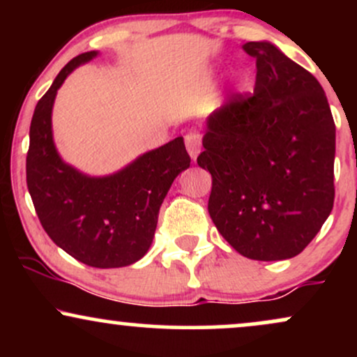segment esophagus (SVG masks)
<instances>
[{"label": "esophagus", "mask_w": 357, "mask_h": 357, "mask_svg": "<svg viewBox=\"0 0 357 357\" xmlns=\"http://www.w3.org/2000/svg\"><path fill=\"white\" fill-rule=\"evenodd\" d=\"M184 142H186V149H188V154L191 155L192 161H196V158H198V154L202 153V134L198 132H190L186 134V137H184Z\"/></svg>", "instance_id": "esophagus-1"}]
</instances>
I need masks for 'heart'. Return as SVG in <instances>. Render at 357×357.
Instances as JSON below:
<instances>
[{"label":"heart","instance_id":"b5f03b06","mask_svg":"<svg viewBox=\"0 0 357 357\" xmlns=\"http://www.w3.org/2000/svg\"><path fill=\"white\" fill-rule=\"evenodd\" d=\"M235 85H236V87H241V85H243V80H241V77H236Z\"/></svg>","mask_w":357,"mask_h":357}]
</instances>
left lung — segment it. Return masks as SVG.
Returning a JSON list of instances; mask_svg holds the SVG:
<instances>
[{
    "mask_svg": "<svg viewBox=\"0 0 357 357\" xmlns=\"http://www.w3.org/2000/svg\"><path fill=\"white\" fill-rule=\"evenodd\" d=\"M255 90L206 119L198 165L213 188L208 211L240 255H298L334 204L335 126L317 79L270 42L243 47Z\"/></svg>",
    "mask_w": 357,
    "mask_h": 357,
    "instance_id": "left-lung-1",
    "label": "left lung"
}]
</instances>
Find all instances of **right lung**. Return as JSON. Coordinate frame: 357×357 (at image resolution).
<instances>
[{"label": "right lung", "mask_w": 357, "mask_h": 357, "mask_svg": "<svg viewBox=\"0 0 357 357\" xmlns=\"http://www.w3.org/2000/svg\"><path fill=\"white\" fill-rule=\"evenodd\" d=\"M99 52H85L61 68L36 104L30 126L26 184L40 223L56 247L96 268L141 260L153 243L159 208L176 176L190 167L183 137L147 151L107 176H89L61 159L52 110L59 89Z\"/></svg>", "instance_id": "1"}]
</instances>
